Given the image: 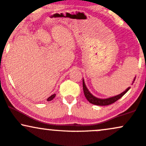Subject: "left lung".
<instances>
[{
	"label": "left lung",
	"mask_w": 146,
	"mask_h": 146,
	"mask_svg": "<svg viewBox=\"0 0 146 146\" xmlns=\"http://www.w3.org/2000/svg\"><path fill=\"white\" fill-rule=\"evenodd\" d=\"M136 77L134 78V81H133L132 84L134 83V80H135ZM82 85H83V91H84V94L86 98L87 99V100L89 101L90 103L94 104V105H99V106H106V105H111V104L113 103L116 101H117L118 99L121 98V97L123 96L126 93L129 91V89H130V87H128L127 89H125V91H123V93H121V94L117 96H115L109 98H105V99H101V98H98L95 97L94 96H93L92 94H91L90 91H89V89L86 88L85 83H84V79L82 80Z\"/></svg>",
	"instance_id": "8db88e82"
}]
</instances>
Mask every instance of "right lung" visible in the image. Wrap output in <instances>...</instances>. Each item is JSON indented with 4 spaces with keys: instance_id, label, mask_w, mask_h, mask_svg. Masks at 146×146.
Returning <instances> with one entry per match:
<instances>
[{
    "instance_id": "obj_1",
    "label": "right lung",
    "mask_w": 146,
    "mask_h": 146,
    "mask_svg": "<svg viewBox=\"0 0 146 146\" xmlns=\"http://www.w3.org/2000/svg\"><path fill=\"white\" fill-rule=\"evenodd\" d=\"M55 96H56L55 94H52V96H50L49 98H47V101H50V100H52V99H53L55 97Z\"/></svg>"
}]
</instances>
